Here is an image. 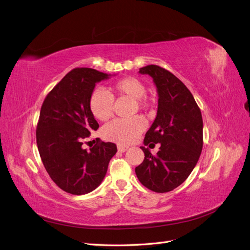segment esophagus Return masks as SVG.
I'll list each match as a JSON object with an SVG mask.
<instances>
[{
	"instance_id": "esophagus-1",
	"label": "esophagus",
	"mask_w": 250,
	"mask_h": 250,
	"mask_svg": "<svg viewBox=\"0 0 250 250\" xmlns=\"http://www.w3.org/2000/svg\"><path fill=\"white\" fill-rule=\"evenodd\" d=\"M129 148L128 146H125V145H118V150L120 151V152H125V151Z\"/></svg>"
}]
</instances>
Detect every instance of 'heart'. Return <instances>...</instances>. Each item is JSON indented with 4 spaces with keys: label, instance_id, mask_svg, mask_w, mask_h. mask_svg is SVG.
Returning <instances> with one entry per match:
<instances>
[{
    "label": "heart",
    "instance_id": "obj_1",
    "mask_svg": "<svg viewBox=\"0 0 250 250\" xmlns=\"http://www.w3.org/2000/svg\"><path fill=\"white\" fill-rule=\"evenodd\" d=\"M112 97H127L133 100L134 110L145 109L149 102L146 99V86L134 77H126L118 80L110 86ZM89 109L98 121H107L113 113V99L103 90L97 89L89 97ZM145 129V122L140 117L128 120H116L104 126L102 135L105 140L119 144H129L137 140Z\"/></svg>",
    "mask_w": 250,
    "mask_h": 250
}]
</instances>
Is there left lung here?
<instances>
[{
    "label": "left lung",
    "instance_id": "1",
    "mask_svg": "<svg viewBox=\"0 0 250 250\" xmlns=\"http://www.w3.org/2000/svg\"><path fill=\"white\" fill-rule=\"evenodd\" d=\"M139 73L153 79L158 95L156 118L144 145L160 143L161 147L156 155L141 147L145 158L135 174L149 190L170 192L184 183L199 160L203 145L201 111L190 90L169 71L150 64Z\"/></svg>",
    "mask_w": 250,
    "mask_h": 250
}]
</instances>
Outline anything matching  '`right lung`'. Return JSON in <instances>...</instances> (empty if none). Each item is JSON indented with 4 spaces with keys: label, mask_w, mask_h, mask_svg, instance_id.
<instances>
[{
    "label": "right lung",
    "mask_w": 250,
    "mask_h": 250,
    "mask_svg": "<svg viewBox=\"0 0 250 250\" xmlns=\"http://www.w3.org/2000/svg\"><path fill=\"white\" fill-rule=\"evenodd\" d=\"M110 74L89 67L67 73L44 99L36 129V143L42 164L62 190L84 195L101 185L109 161L117 152L113 143L101 142L89 150L83 141L99 124L89 109L96 83Z\"/></svg>",
    "instance_id": "1"
}]
</instances>
